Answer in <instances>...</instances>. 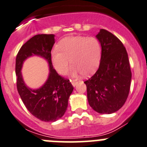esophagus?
Returning <instances> with one entry per match:
<instances>
[{"instance_id":"esophagus-1","label":"esophagus","mask_w":147,"mask_h":147,"mask_svg":"<svg viewBox=\"0 0 147 147\" xmlns=\"http://www.w3.org/2000/svg\"><path fill=\"white\" fill-rule=\"evenodd\" d=\"M78 83V81L76 80H72V85H73L74 87H75Z\"/></svg>"}]
</instances>
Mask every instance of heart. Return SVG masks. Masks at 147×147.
I'll return each instance as SVG.
<instances>
[{"mask_svg": "<svg viewBox=\"0 0 147 147\" xmlns=\"http://www.w3.org/2000/svg\"><path fill=\"white\" fill-rule=\"evenodd\" d=\"M58 49L51 53V60L61 75L67 72L70 63L73 66L71 75H87L95 72L100 62L102 48L100 41L95 36H78L63 39L58 44Z\"/></svg>", "mask_w": 147, "mask_h": 147, "instance_id": "1", "label": "heart"}]
</instances>
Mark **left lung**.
<instances>
[{"mask_svg":"<svg viewBox=\"0 0 147 147\" xmlns=\"http://www.w3.org/2000/svg\"><path fill=\"white\" fill-rule=\"evenodd\" d=\"M96 37L102 47L99 67L85 81L88 102L102 114L117 111L124 105L130 90L131 71L123 43L112 33L100 29Z\"/></svg>","mask_w":147,"mask_h":147,"instance_id":"1","label":"left lung"}]
</instances>
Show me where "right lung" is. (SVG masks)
<instances>
[{"label": "right lung", "instance_id": "1", "mask_svg": "<svg viewBox=\"0 0 147 147\" xmlns=\"http://www.w3.org/2000/svg\"><path fill=\"white\" fill-rule=\"evenodd\" d=\"M53 34H37L21 47L16 59V86L26 108L36 118L43 121H56L66 111L68 99L74 88L69 80L58 75L53 68L51 51L55 44ZM39 55L49 62L51 72L41 88L31 90L24 83L20 69L23 61L31 55Z\"/></svg>", "mask_w": 147, "mask_h": 147}]
</instances>
